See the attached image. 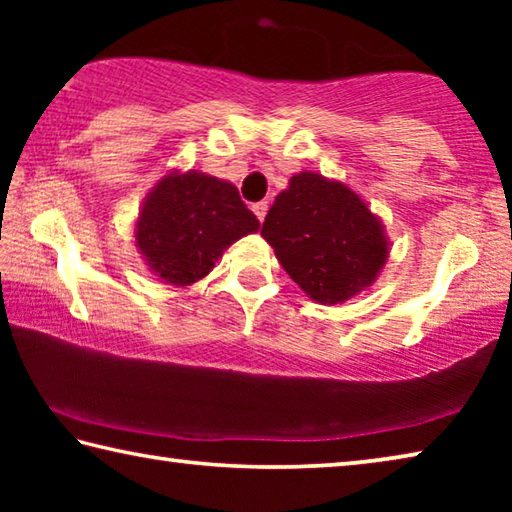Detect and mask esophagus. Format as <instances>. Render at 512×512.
<instances>
[{"label":"esophagus","mask_w":512,"mask_h":512,"mask_svg":"<svg viewBox=\"0 0 512 512\" xmlns=\"http://www.w3.org/2000/svg\"><path fill=\"white\" fill-rule=\"evenodd\" d=\"M253 212H255V216H257L259 221H264V219H266V212H268V203H266V201L255 203V205H253Z\"/></svg>","instance_id":"obj_1"}]
</instances>
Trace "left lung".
I'll list each match as a JSON object with an SVG mask.
<instances>
[{"mask_svg": "<svg viewBox=\"0 0 512 512\" xmlns=\"http://www.w3.org/2000/svg\"><path fill=\"white\" fill-rule=\"evenodd\" d=\"M291 280L309 298L336 305L375 280L388 257L381 223L361 198L318 173H298L262 225Z\"/></svg>", "mask_w": 512, "mask_h": 512, "instance_id": "obj_1", "label": "left lung"}]
</instances>
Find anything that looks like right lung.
<instances>
[{
    "label": "right lung",
    "mask_w": 512,
    "mask_h": 512,
    "mask_svg": "<svg viewBox=\"0 0 512 512\" xmlns=\"http://www.w3.org/2000/svg\"><path fill=\"white\" fill-rule=\"evenodd\" d=\"M259 230L239 189L203 173H171L144 201L135 239L162 280L187 287L214 268L232 241Z\"/></svg>",
    "instance_id": "1"
}]
</instances>
